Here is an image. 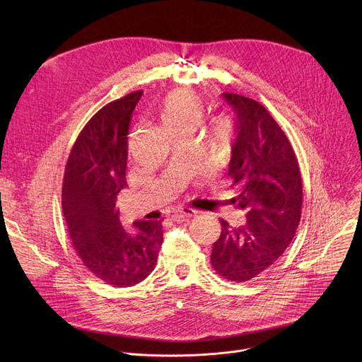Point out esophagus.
Segmentation results:
<instances>
[{"label": "esophagus", "mask_w": 362, "mask_h": 362, "mask_svg": "<svg viewBox=\"0 0 362 362\" xmlns=\"http://www.w3.org/2000/svg\"><path fill=\"white\" fill-rule=\"evenodd\" d=\"M196 214H197V211L190 209V208H180L176 212L177 216H183V218H193V216H196Z\"/></svg>", "instance_id": "obj_1"}]
</instances>
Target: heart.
<instances>
[{
    "mask_svg": "<svg viewBox=\"0 0 362 362\" xmlns=\"http://www.w3.org/2000/svg\"><path fill=\"white\" fill-rule=\"evenodd\" d=\"M204 113V103L197 93L177 90L165 95L156 106L153 115L160 122L162 127L170 134L192 133L200 123ZM233 126L228 117L219 116L212 120L208 130V140L212 146L219 147L232 134ZM136 130L129 134V148L132 150L136 140Z\"/></svg>",
    "mask_w": 362,
    "mask_h": 362,
    "instance_id": "heart-1",
    "label": "heart"
}]
</instances>
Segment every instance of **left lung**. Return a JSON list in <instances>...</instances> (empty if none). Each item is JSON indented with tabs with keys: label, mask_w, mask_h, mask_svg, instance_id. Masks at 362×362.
<instances>
[{
	"label": "left lung",
	"mask_w": 362,
	"mask_h": 362,
	"mask_svg": "<svg viewBox=\"0 0 362 362\" xmlns=\"http://www.w3.org/2000/svg\"><path fill=\"white\" fill-rule=\"evenodd\" d=\"M236 115L228 177L238 194L230 203L246 222L221 219L211 262L228 281L245 282L267 271L292 242L300 221L302 179L295 151L275 119L256 100L223 93Z\"/></svg>",
	"instance_id": "obj_1"
}]
</instances>
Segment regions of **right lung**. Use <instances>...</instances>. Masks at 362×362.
Segmentation results:
<instances>
[{"instance_id":"1","label":"right lung","mask_w":362,"mask_h":362,"mask_svg":"<svg viewBox=\"0 0 362 362\" xmlns=\"http://www.w3.org/2000/svg\"><path fill=\"white\" fill-rule=\"evenodd\" d=\"M143 91L98 110L78 134L63 180V214L84 267L112 286L144 281L156 267L163 243L162 221H137L127 229L116 209L127 186V134Z\"/></svg>"}]
</instances>
